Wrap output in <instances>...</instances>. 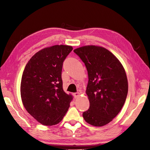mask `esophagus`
<instances>
[{
    "instance_id": "1",
    "label": "esophagus",
    "mask_w": 150,
    "mask_h": 150,
    "mask_svg": "<svg viewBox=\"0 0 150 150\" xmlns=\"http://www.w3.org/2000/svg\"><path fill=\"white\" fill-rule=\"evenodd\" d=\"M73 96H74V97L75 98H78V97L79 96V93H78V92L74 93L73 94Z\"/></svg>"
}]
</instances>
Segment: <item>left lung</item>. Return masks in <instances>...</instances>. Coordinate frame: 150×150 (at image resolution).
Instances as JSON below:
<instances>
[{
  "mask_svg": "<svg viewBox=\"0 0 150 150\" xmlns=\"http://www.w3.org/2000/svg\"><path fill=\"white\" fill-rule=\"evenodd\" d=\"M74 52L85 63L88 76L86 93L90 108L83 117L92 126H104L118 115L125 103L128 91L125 70L104 47L85 46Z\"/></svg>",
  "mask_w": 150,
  "mask_h": 150,
  "instance_id": "left-lung-1",
  "label": "left lung"
}]
</instances>
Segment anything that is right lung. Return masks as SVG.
<instances>
[{"mask_svg":"<svg viewBox=\"0 0 150 150\" xmlns=\"http://www.w3.org/2000/svg\"><path fill=\"white\" fill-rule=\"evenodd\" d=\"M67 45L41 49L28 62L21 82L24 108L37 122L45 126L58 124L73 99L63 90V63L73 50Z\"/></svg>","mask_w":150,"mask_h":150,"instance_id":"right-lung-1","label":"right lung"}]
</instances>
